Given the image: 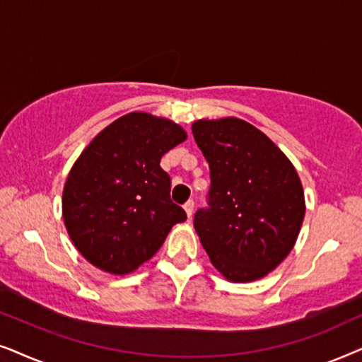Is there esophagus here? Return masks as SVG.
<instances>
[{
  "label": "esophagus",
  "instance_id": "1",
  "mask_svg": "<svg viewBox=\"0 0 362 362\" xmlns=\"http://www.w3.org/2000/svg\"><path fill=\"white\" fill-rule=\"evenodd\" d=\"M184 209H185V211H187V216H189V218H192V215H194V209H195L194 200L187 202V204L184 205Z\"/></svg>",
  "mask_w": 362,
  "mask_h": 362
}]
</instances>
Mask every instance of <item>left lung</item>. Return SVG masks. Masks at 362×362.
Wrapping results in <instances>:
<instances>
[{
	"label": "left lung",
	"mask_w": 362,
	"mask_h": 362,
	"mask_svg": "<svg viewBox=\"0 0 362 362\" xmlns=\"http://www.w3.org/2000/svg\"><path fill=\"white\" fill-rule=\"evenodd\" d=\"M192 132L210 167L209 206L194 218L200 242L230 281L263 278L288 257L301 230L300 177L285 153L242 119H202Z\"/></svg>",
	"instance_id": "8db88e82"
}]
</instances>
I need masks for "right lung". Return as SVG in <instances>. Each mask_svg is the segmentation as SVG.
Segmentation results:
<instances>
[{
    "label": "right lung",
    "instance_id": "obj_1",
    "mask_svg": "<svg viewBox=\"0 0 362 362\" xmlns=\"http://www.w3.org/2000/svg\"><path fill=\"white\" fill-rule=\"evenodd\" d=\"M187 139L180 125L146 112L122 115L84 148L62 192L67 233L90 264L125 274L151 259L175 223L160 158Z\"/></svg>",
    "mask_w": 362,
    "mask_h": 362
}]
</instances>
